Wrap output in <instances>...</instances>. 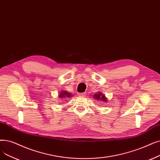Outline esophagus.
I'll list each match as a JSON object with an SVG mask.
<instances>
[{
  "label": "esophagus",
  "mask_w": 160,
  "mask_h": 160,
  "mask_svg": "<svg viewBox=\"0 0 160 160\" xmlns=\"http://www.w3.org/2000/svg\"><path fill=\"white\" fill-rule=\"evenodd\" d=\"M78 96H81V97H85V96H86V94H85V93H79V94H78Z\"/></svg>",
  "instance_id": "esophagus-1"
}]
</instances>
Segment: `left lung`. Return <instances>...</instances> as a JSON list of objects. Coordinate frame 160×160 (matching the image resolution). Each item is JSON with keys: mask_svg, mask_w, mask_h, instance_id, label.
<instances>
[{"mask_svg": "<svg viewBox=\"0 0 160 160\" xmlns=\"http://www.w3.org/2000/svg\"><path fill=\"white\" fill-rule=\"evenodd\" d=\"M93 98L95 99H97V100H101L102 101L104 102H105L107 100V98L105 97V96L102 95L101 93H95V95H93Z\"/></svg>", "mask_w": 160, "mask_h": 160, "instance_id": "left-lung-1", "label": "left lung"}]
</instances>
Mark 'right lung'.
<instances>
[{
  "label": "right lung",
  "mask_w": 160,
  "mask_h": 160,
  "mask_svg": "<svg viewBox=\"0 0 160 160\" xmlns=\"http://www.w3.org/2000/svg\"><path fill=\"white\" fill-rule=\"evenodd\" d=\"M71 93H68V92H66V91H62V93H61L60 94H59V97H62V98H65L66 99H67L68 98H70L71 97ZM65 99V100H66Z\"/></svg>",
  "instance_id": "1"
}]
</instances>
